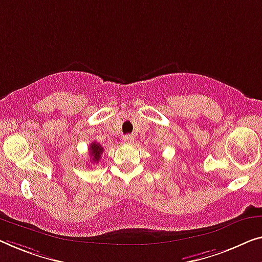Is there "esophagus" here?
Instances as JSON below:
<instances>
[{
    "label": "esophagus",
    "mask_w": 262,
    "mask_h": 262,
    "mask_svg": "<svg viewBox=\"0 0 262 262\" xmlns=\"http://www.w3.org/2000/svg\"><path fill=\"white\" fill-rule=\"evenodd\" d=\"M123 141H124V143H133L134 142V136L133 135H124L123 136Z\"/></svg>",
    "instance_id": "1"
}]
</instances>
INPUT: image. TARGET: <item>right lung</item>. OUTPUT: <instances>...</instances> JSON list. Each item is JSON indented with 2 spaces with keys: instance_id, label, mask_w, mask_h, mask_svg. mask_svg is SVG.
I'll return each mask as SVG.
<instances>
[{
  "instance_id": "obj_1",
  "label": "right lung",
  "mask_w": 262,
  "mask_h": 262,
  "mask_svg": "<svg viewBox=\"0 0 262 262\" xmlns=\"http://www.w3.org/2000/svg\"><path fill=\"white\" fill-rule=\"evenodd\" d=\"M89 153H91V159L92 163H96L100 161L101 155L103 153V147L99 144L97 142H92L91 146H89Z\"/></svg>"
}]
</instances>
